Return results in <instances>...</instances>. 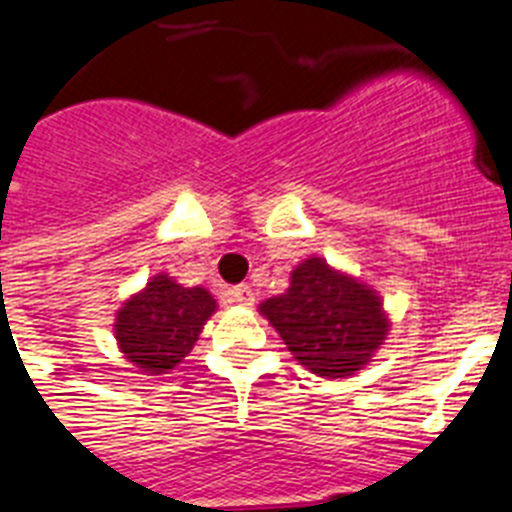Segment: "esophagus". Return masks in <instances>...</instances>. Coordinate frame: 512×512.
Segmentation results:
<instances>
[{
    "label": "esophagus",
    "mask_w": 512,
    "mask_h": 512,
    "mask_svg": "<svg viewBox=\"0 0 512 512\" xmlns=\"http://www.w3.org/2000/svg\"><path fill=\"white\" fill-rule=\"evenodd\" d=\"M228 299H231V302H239V305H252V302H255V294H252V289H249L247 284H242L234 286V289H228Z\"/></svg>",
    "instance_id": "obj_1"
}]
</instances>
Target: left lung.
I'll return each mask as SVG.
<instances>
[{"label":"left lung","instance_id":"8db88e82","mask_svg":"<svg viewBox=\"0 0 512 512\" xmlns=\"http://www.w3.org/2000/svg\"><path fill=\"white\" fill-rule=\"evenodd\" d=\"M260 313L299 365L328 378L360 371L389 328L381 299L355 278L328 268L321 257L297 265L289 292L263 302Z\"/></svg>","mask_w":512,"mask_h":512}]
</instances>
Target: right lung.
<instances>
[{
  "label": "right lung",
  "instance_id": "1",
  "mask_svg": "<svg viewBox=\"0 0 512 512\" xmlns=\"http://www.w3.org/2000/svg\"><path fill=\"white\" fill-rule=\"evenodd\" d=\"M215 313L213 294L186 289L168 276H155L147 289L123 305L115 339L128 363L149 376L168 373L191 352L205 321Z\"/></svg>",
  "mask_w": 512,
  "mask_h": 512
}]
</instances>
